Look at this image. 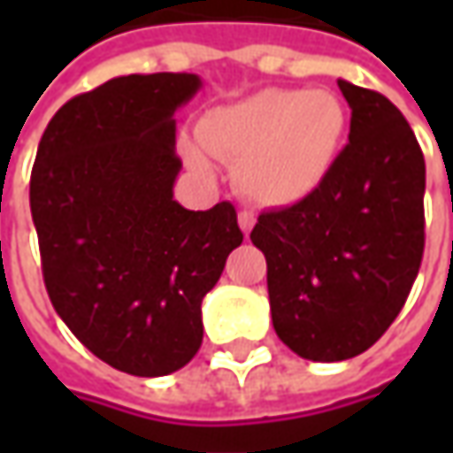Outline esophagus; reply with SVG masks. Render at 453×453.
<instances>
[{"mask_svg":"<svg viewBox=\"0 0 453 453\" xmlns=\"http://www.w3.org/2000/svg\"><path fill=\"white\" fill-rule=\"evenodd\" d=\"M236 221H239V229H242L244 234H250V232L254 229V221H257V219H254L252 211H239Z\"/></svg>","mask_w":453,"mask_h":453,"instance_id":"1","label":"esophagus"}]
</instances>
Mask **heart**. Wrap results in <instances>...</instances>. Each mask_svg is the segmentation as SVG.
I'll use <instances>...</instances> for the list:
<instances>
[{"label":"heart","mask_w":453,"mask_h":453,"mask_svg":"<svg viewBox=\"0 0 453 453\" xmlns=\"http://www.w3.org/2000/svg\"><path fill=\"white\" fill-rule=\"evenodd\" d=\"M348 131V111L330 90L267 88L214 108L183 141L186 164L209 173V156L236 164L234 179L254 203L282 209L312 196L330 176Z\"/></svg>","instance_id":"obj_1"}]
</instances>
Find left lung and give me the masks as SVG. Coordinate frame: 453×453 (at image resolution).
Here are the masks:
<instances>
[{
    "mask_svg": "<svg viewBox=\"0 0 453 453\" xmlns=\"http://www.w3.org/2000/svg\"><path fill=\"white\" fill-rule=\"evenodd\" d=\"M350 135L322 186L259 214L272 325L292 353L338 363L398 318L424 257L426 164L409 120L380 93L338 80Z\"/></svg>",
    "mask_w": 453,
    "mask_h": 453,
    "instance_id": "obj_1",
    "label": "left lung"
}]
</instances>
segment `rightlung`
Instances as JSON below:
<instances>
[{"label":"right lung","instance_id":"obj_1","mask_svg":"<svg viewBox=\"0 0 453 453\" xmlns=\"http://www.w3.org/2000/svg\"><path fill=\"white\" fill-rule=\"evenodd\" d=\"M199 90L194 73L108 80L55 113L32 168L52 307L93 356L141 378L196 356L201 300L244 239L229 201L188 211L173 199V115Z\"/></svg>","mask_w":453,"mask_h":453}]
</instances>
